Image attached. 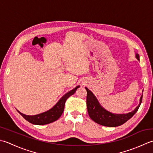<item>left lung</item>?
<instances>
[{
    "instance_id": "1",
    "label": "left lung",
    "mask_w": 153,
    "mask_h": 153,
    "mask_svg": "<svg viewBox=\"0 0 153 153\" xmlns=\"http://www.w3.org/2000/svg\"><path fill=\"white\" fill-rule=\"evenodd\" d=\"M136 58L139 61V55L136 53ZM87 92L86 104L87 110L90 117L94 121L101 126L106 127H117L126 123L130 118H131L139 110L140 105L141 104L143 95L140 98L139 104L133 111L127 114H112L107 111L100 104L98 100L93 93L90 90L85 87Z\"/></svg>"
}]
</instances>
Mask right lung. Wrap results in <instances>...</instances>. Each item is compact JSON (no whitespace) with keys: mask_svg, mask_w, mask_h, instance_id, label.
Listing matches in <instances>:
<instances>
[{"mask_svg":"<svg viewBox=\"0 0 153 153\" xmlns=\"http://www.w3.org/2000/svg\"><path fill=\"white\" fill-rule=\"evenodd\" d=\"M80 86H77L74 89L67 92V94H65L63 97L59 100V102L53 107L51 108L49 110L43 112V113L34 115V116H27V115H25L21 113L18 110L17 111L25 120L32 124L42 126V125H45L52 123L53 121L57 120L61 117L64 111L65 102H66L68 97H70L71 95H73L75 93L76 90Z\"/></svg>","mask_w":153,"mask_h":153,"instance_id":"add662e5","label":"right lung"}]
</instances>
